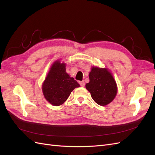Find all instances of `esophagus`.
Here are the masks:
<instances>
[{
    "label": "esophagus",
    "instance_id": "34e87169",
    "mask_svg": "<svg viewBox=\"0 0 155 155\" xmlns=\"http://www.w3.org/2000/svg\"><path fill=\"white\" fill-rule=\"evenodd\" d=\"M79 84H80L81 87H85V82H84L83 81L79 82Z\"/></svg>",
    "mask_w": 155,
    "mask_h": 155
}]
</instances>
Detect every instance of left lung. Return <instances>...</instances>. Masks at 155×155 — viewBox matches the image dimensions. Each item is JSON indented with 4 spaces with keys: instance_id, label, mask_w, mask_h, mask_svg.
I'll return each mask as SVG.
<instances>
[{
    "instance_id": "1",
    "label": "left lung",
    "mask_w": 155,
    "mask_h": 155,
    "mask_svg": "<svg viewBox=\"0 0 155 155\" xmlns=\"http://www.w3.org/2000/svg\"><path fill=\"white\" fill-rule=\"evenodd\" d=\"M89 79L85 87L97 104L105 106L114 99L118 89L115 79L107 68L92 67Z\"/></svg>"
}]
</instances>
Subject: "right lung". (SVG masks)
<instances>
[{"instance_id":"obj_1","label":"right lung","mask_w":155,"mask_h":155,"mask_svg":"<svg viewBox=\"0 0 155 155\" xmlns=\"http://www.w3.org/2000/svg\"><path fill=\"white\" fill-rule=\"evenodd\" d=\"M66 64L56 61L51 65L42 85L45 99L54 106L62 105L79 84L66 72Z\"/></svg>"}]
</instances>
